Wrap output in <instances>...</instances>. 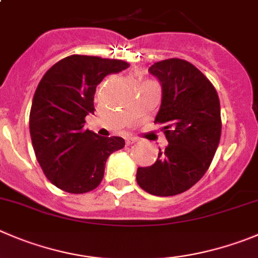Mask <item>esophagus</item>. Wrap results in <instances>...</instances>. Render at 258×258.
<instances>
[{
    "label": "esophagus",
    "mask_w": 258,
    "mask_h": 258,
    "mask_svg": "<svg viewBox=\"0 0 258 258\" xmlns=\"http://www.w3.org/2000/svg\"><path fill=\"white\" fill-rule=\"evenodd\" d=\"M136 139L134 138H131V137H129V138H126L125 139V143H126V146H132V144H134L136 143Z\"/></svg>",
    "instance_id": "34e87169"
}]
</instances>
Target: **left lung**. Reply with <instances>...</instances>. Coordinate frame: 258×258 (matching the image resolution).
<instances>
[{
    "mask_svg": "<svg viewBox=\"0 0 258 258\" xmlns=\"http://www.w3.org/2000/svg\"><path fill=\"white\" fill-rule=\"evenodd\" d=\"M162 85L154 122L163 124L168 146L149 167H139L137 182L156 196L192 187L209 168L222 134L220 104L213 83L190 62L171 58L151 66Z\"/></svg>",
    "mask_w": 258,
    "mask_h": 258,
    "instance_id": "1",
    "label": "left lung"
}]
</instances>
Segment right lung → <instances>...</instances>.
<instances>
[{
    "label": "right lung",
    "mask_w": 258,
    "mask_h": 258,
    "mask_svg": "<svg viewBox=\"0 0 258 258\" xmlns=\"http://www.w3.org/2000/svg\"><path fill=\"white\" fill-rule=\"evenodd\" d=\"M129 67L120 59L73 54L51 66L36 87L29 126L44 175L70 194H85L101 183L105 163L124 148L120 137H100L85 129L94 114L96 87L107 75Z\"/></svg>",
    "instance_id": "add662e5"
}]
</instances>
